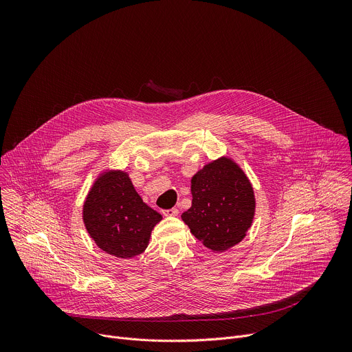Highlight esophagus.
<instances>
[{
    "instance_id": "esophagus-1",
    "label": "esophagus",
    "mask_w": 352,
    "mask_h": 352,
    "mask_svg": "<svg viewBox=\"0 0 352 352\" xmlns=\"http://www.w3.org/2000/svg\"><path fill=\"white\" fill-rule=\"evenodd\" d=\"M178 209H175V208H173V209H167V210H163V214L164 216H167V217H175V216H178Z\"/></svg>"
}]
</instances>
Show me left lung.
<instances>
[{"mask_svg":"<svg viewBox=\"0 0 352 352\" xmlns=\"http://www.w3.org/2000/svg\"><path fill=\"white\" fill-rule=\"evenodd\" d=\"M192 206L182 213L190 232L213 252L236 245L252 226L255 195L245 173L227 157L199 170L190 181Z\"/></svg>","mask_w":352,"mask_h":352,"instance_id":"left-lung-1","label":"left lung"}]
</instances>
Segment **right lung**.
Segmentation results:
<instances>
[{"instance_id":"right-lung-1","label":"right lung","mask_w":352,"mask_h":352,"mask_svg":"<svg viewBox=\"0 0 352 352\" xmlns=\"http://www.w3.org/2000/svg\"><path fill=\"white\" fill-rule=\"evenodd\" d=\"M162 214L148 208L131 178L120 170L106 171L93 184L83 204V223L104 252L129 259L147 248Z\"/></svg>"}]
</instances>
